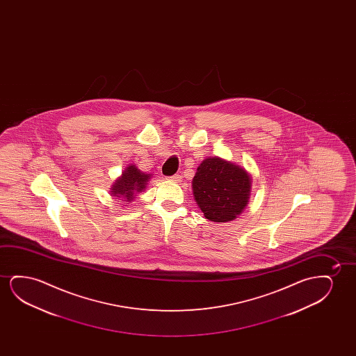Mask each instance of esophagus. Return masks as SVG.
<instances>
[{"mask_svg": "<svg viewBox=\"0 0 356 356\" xmlns=\"http://www.w3.org/2000/svg\"><path fill=\"white\" fill-rule=\"evenodd\" d=\"M169 180L175 181V182H179L181 180V176L179 174H175V175L170 176L169 177Z\"/></svg>", "mask_w": 356, "mask_h": 356, "instance_id": "obj_1", "label": "esophagus"}]
</instances>
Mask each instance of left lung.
Returning <instances> with one entry per match:
<instances>
[{
    "label": "left lung",
    "instance_id": "1",
    "mask_svg": "<svg viewBox=\"0 0 356 356\" xmlns=\"http://www.w3.org/2000/svg\"><path fill=\"white\" fill-rule=\"evenodd\" d=\"M192 186L197 204L210 221L226 222L236 219L248 204V172L216 156L203 161Z\"/></svg>",
    "mask_w": 356,
    "mask_h": 356
}]
</instances>
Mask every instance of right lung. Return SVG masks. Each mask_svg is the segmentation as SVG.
<instances>
[{"mask_svg":"<svg viewBox=\"0 0 356 356\" xmlns=\"http://www.w3.org/2000/svg\"><path fill=\"white\" fill-rule=\"evenodd\" d=\"M151 175H147L145 172L137 169L135 165H130L127 170L122 172V176L113 186V195L122 197V202L134 200L135 192L145 188L147 181L149 180Z\"/></svg>","mask_w":356,"mask_h":356,"instance_id":"1","label":"right lung"}]
</instances>
